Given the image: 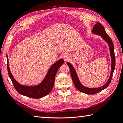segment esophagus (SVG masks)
Segmentation results:
<instances>
[{"label":"esophagus","mask_w":123,"mask_h":123,"mask_svg":"<svg viewBox=\"0 0 123 123\" xmlns=\"http://www.w3.org/2000/svg\"><path fill=\"white\" fill-rule=\"evenodd\" d=\"M62 58H63V59H64L65 61H68V59H69V55H68L65 54V55L62 56Z\"/></svg>","instance_id":"34e87169"}]
</instances>
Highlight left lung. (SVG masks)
Segmentation results:
<instances>
[{
  "mask_svg": "<svg viewBox=\"0 0 123 123\" xmlns=\"http://www.w3.org/2000/svg\"><path fill=\"white\" fill-rule=\"evenodd\" d=\"M92 33H93L94 34L101 36L102 38L105 41V42L108 43V44L110 51V54L111 58V65L110 75L109 76L108 80L107 81V82L105 85L102 86L98 88H91L85 87V86H83L80 82L79 77L77 76L76 71L75 69L74 68L73 66L71 64L70 62H67V65L69 67L71 75L73 82L74 85H75V87L77 88L78 90L87 94H95L108 87V86L109 85L111 82V79H112L113 73L115 66V57L114 55V50L113 42L111 38L107 34V33L106 32L105 30L104 29L103 26L100 23H97L94 25L93 28Z\"/></svg>",
  "mask_w": 123,
  "mask_h": 123,
  "instance_id": "8db88e82",
  "label": "left lung"
}]
</instances>
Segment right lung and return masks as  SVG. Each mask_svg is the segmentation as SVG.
Instances as JSON below:
<instances>
[{"instance_id": "add662e5", "label": "right lung", "mask_w": 123, "mask_h": 123, "mask_svg": "<svg viewBox=\"0 0 123 123\" xmlns=\"http://www.w3.org/2000/svg\"><path fill=\"white\" fill-rule=\"evenodd\" d=\"M6 57L9 76L15 88L20 94L33 98H42L50 93L54 84L56 74L64 62V59H60L52 65L48 70L45 77L40 84L35 86H25L19 84L14 79L10 69L8 57Z\"/></svg>"}]
</instances>
